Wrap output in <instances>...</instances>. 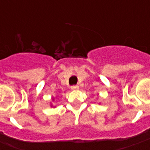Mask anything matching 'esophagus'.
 <instances>
[{"label":"esophagus","instance_id":"obj_1","mask_svg":"<svg viewBox=\"0 0 150 150\" xmlns=\"http://www.w3.org/2000/svg\"><path fill=\"white\" fill-rule=\"evenodd\" d=\"M71 89H72V90H75V89H79V86H71Z\"/></svg>","mask_w":150,"mask_h":150}]
</instances>
